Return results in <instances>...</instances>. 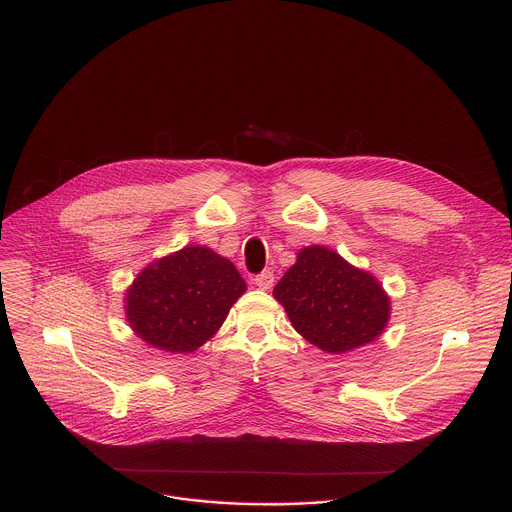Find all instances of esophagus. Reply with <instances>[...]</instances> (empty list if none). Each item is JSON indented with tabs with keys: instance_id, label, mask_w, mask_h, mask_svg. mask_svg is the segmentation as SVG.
Masks as SVG:
<instances>
[{
	"instance_id": "1",
	"label": "esophagus",
	"mask_w": 512,
	"mask_h": 512,
	"mask_svg": "<svg viewBox=\"0 0 512 512\" xmlns=\"http://www.w3.org/2000/svg\"><path fill=\"white\" fill-rule=\"evenodd\" d=\"M254 284H256L260 290H270V288L274 286V274H272L270 270H266V272H262V274H258V276L254 278Z\"/></svg>"
}]
</instances>
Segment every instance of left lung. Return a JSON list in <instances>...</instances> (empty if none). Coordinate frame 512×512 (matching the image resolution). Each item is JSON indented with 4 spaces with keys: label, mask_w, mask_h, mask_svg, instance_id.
<instances>
[{
    "label": "left lung",
    "mask_w": 512,
    "mask_h": 512,
    "mask_svg": "<svg viewBox=\"0 0 512 512\" xmlns=\"http://www.w3.org/2000/svg\"><path fill=\"white\" fill-rule=\"evenodd\" d=\"M296 332L330 354L374 342L390 320V298L366 270L326 246H306L274 288Z\"/></svg>",
    "instance_id": "8db88e82"
}]
</instances>
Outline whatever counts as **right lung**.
Here are the masks:
<instances>
[{"label":"right lung","instance_id":"obj_1","mask_svg":"<svg viewBox=\"0 0 512 512\" xmlns=\"http://www.w3.org/2000/svg\"><path fill=\"white\" fill-rule=\"evenodd\" d=\"M246 292L236 266L206 246H186L148 264L126 290V320L146 344L190 354L224 324Z\"/></svg>","mask_w":512,"mask_h":512}]
</instances>
